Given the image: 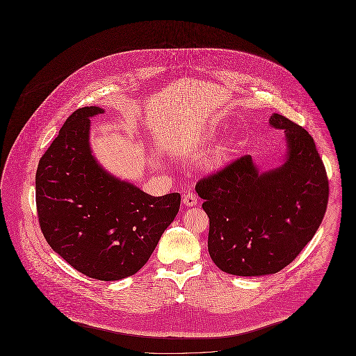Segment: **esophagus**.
<instances>
[{"instance_id": "obj_1", "label": "esophagus", "mask_w": 356, "mask_h": 356, "mask_svg": "<svg viewBox=\"0 0 356 356\" xmlns=\"http://www.w3.org/2000/svg\"><path fill=\"white\" fill-rule=\"evenodd\" d=\"M183 202H184L186 207H193V205L197 204V196L193 192H188L183 196Z\"/></svg>"}]
</instances>
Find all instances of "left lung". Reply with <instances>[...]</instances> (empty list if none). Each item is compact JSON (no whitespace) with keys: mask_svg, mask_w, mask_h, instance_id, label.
Instances as JSON below:
<instances>
[{"mask_svg":"<svg viewBox=\"0 0 356 356\" xmlns=\"http://www.w3.org/2000/svg\"><path fill=\"white\" fill-rule=\"evenodd\" d=\"M270 125L286 134L282 167L259 173L245 154L196 184L209 218L211 259L231 275L282 271L316 234L327 209L328 177L314 138L277 113Z\"/></svg>","mask_w":356,"mask_h":356,"instance_id":"obj_1","label":"left lung"}]
</instances>
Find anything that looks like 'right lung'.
<instances>
[{
	"instance_id": "right-lung-1",
	"label": "right lung",
	"mask_w": 356,
	"mask_h": 356,
	"mask_svg": "<svg viewBox=\"0 0 356 356\" xmlns=\"http://www.w3.org/2000/svg\"><path fill=\"white\" fill-rule=\"evenodd\" d=\"M74 111L35 172L41 231L54 252L89 277L111 282L135 275L176 218L181 196L154 197L104 170L89 147V118Z\"/></svg>"
}]
</instances>
